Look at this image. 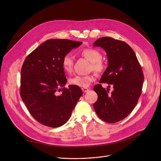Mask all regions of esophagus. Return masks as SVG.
I'll return each mask as SVG.
<instances>
[{
	"mask_svg": "<svg viewBox=\"0 0 161 161\" xmlns=\"http://www.w3.org/2000/svg\"><path fill=\"white\" fill-rule=\"evenodd\" d=\"M81 90L83 92H87L89 90V89L88 88H82Z\"/></svg>",
	"mask_w": 161,
	"mask_h": 161,
	"instance_id": "obj_1",
	"label": "esophagus"
}]
</instances>
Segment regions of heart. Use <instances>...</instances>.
Wrapping results in <instances>:
<instances>
[{
	"label": "heart",
	"instance_id": "heart-1",
	"mask_svg": "<svg viewBox=\"0 0 161 161\" xmlns=\"http://www.w3.org/2000/svg\"><path fill=\"white\" fill-rule=\"evenodd\" d=\"M81 55L91 62V69L96 73H100L105 69V64L101 60L102 55L97 50L94 48H85L81 51ZM74 65V60L70 54L65 55L62 60V68L65 72L70 73L72 72ZM94 80L92 75H76L69 80L71 85L80 87H87Z\"/></svg>",
	"mask_w": 161,
	"mask_h": 161
}]
</instances>
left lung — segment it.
<instances>
[{
  "instance_id": "obj_1",
  "label": "left lung",
  "mask_w": 161,
  "mask_h": 161,
  "mask_svg": "<svg viewBox=\"0 0 161 161\" xmlns=\"http://www.w3.org/2000/svg\"><path fill=\"white\" fill-rule=\"evenodd\" d=\"M94 46L103 48L108 60L99 83L113 86L108 94L109 88L106 90L101 84L94 86L98 99L94 108L103 121L116 123L127 117L138 101L144 81L142 68L133 50L124 41L103 37L96 40Z\"/></svg>"
}]
</instances>
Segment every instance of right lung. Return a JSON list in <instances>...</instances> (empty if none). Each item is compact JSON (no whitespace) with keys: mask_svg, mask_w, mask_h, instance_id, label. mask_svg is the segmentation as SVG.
Here are the masks:
<instances>
[{"mask_svg":"<svg viewBox=\"0 0 161 161\" xmlns=\"http://www.w3.org/2000/svg\"><path fill=\"white\" fill-rule=\"evenodd\" d=\"M81 44L68 39L47 40L31 52L23 64L21 99L31 115L44 125L55 128L65 124L83 94L78 86L64 87L67 79L62 65L63 57ZM60 90L62 93L58 95Z\"/></svg>","mask_w":161,"mask_h":161,"instance_id":"right-lung-1","label":"right lung"}]
</instances>
